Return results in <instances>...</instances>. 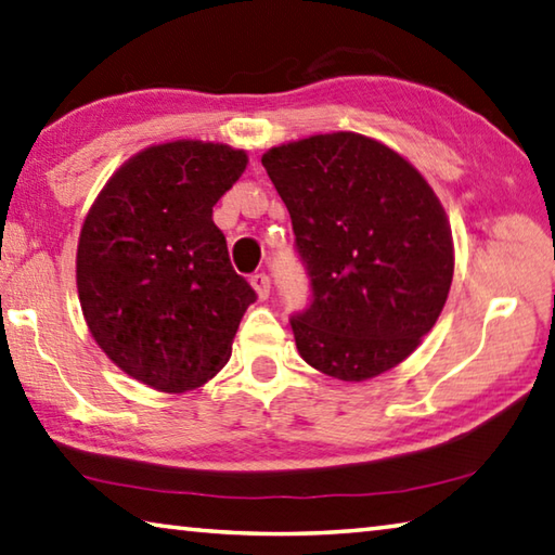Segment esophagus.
<instances>
[{
    "label": "esophagus",
    "mask_w": 555,
    "mask_h": 555,
    "mask_svg": "<svg viewBox=\"0 0 555 555\" xmlns=\"http://www.w3.org/2000/svg\"><path fill=\"white\" fill-rule=\"evenodd\" d=\"M249 284H251V288H255V294H257V298L259 300H267L269 298V288H271V281H269V276L264 274V271H261V274H255L249 279Z\"/></svg>",
    "instance_id": "obj_1"
}]
</instances>
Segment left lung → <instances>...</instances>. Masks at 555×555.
Wrapping results in <instances>:
<instances>
[{
  "label": "left lung",
  "instance_id": "1",
  "mask_svg": "<svg viewBox=\"0 0 555 555\" xmlns=\"http://www.w3.org/2000/svg\"><path fill=\"white\" fill-rule=\"evenodd\" d=\"M291 214L312 304L291 320L298 354L332 378L386 374L422 345L453 279L447 210L380 140L318 133L261 155Z\"/></svg>",
  "mask_w": 555,
  "mask_h": 555
}]
</instances>
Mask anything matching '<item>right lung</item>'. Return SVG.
Masks as SVG:
<instances>
[{"mask_svg":"<svg viewBox=\"0 0 555 555\" xmlns=\"http://www.w3.org/2000/svg\"><path fill=\"white\" fill-rule=\"evenodd\" d=\"M247 153L169 140L126 159L77 243V294L104 354L159 392L204 386L228 364L255 291L235 274L214 206Z\"/></svg>","mask_w":555,"mask_h":555,"instance_id":"obj_1","label":"right lung"}]
</instances>
